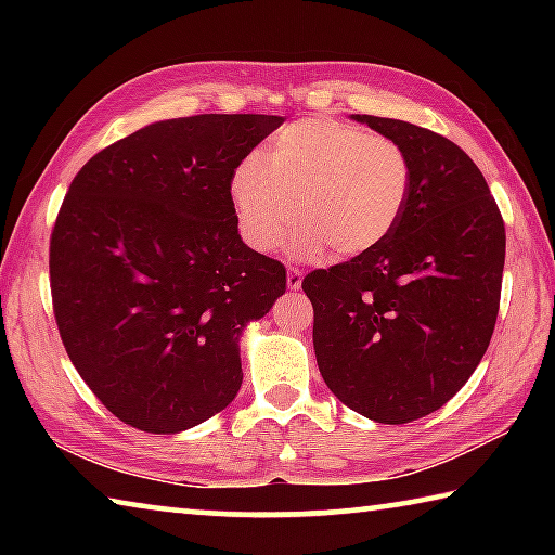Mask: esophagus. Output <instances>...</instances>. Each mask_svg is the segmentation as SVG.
I'll use <instances>...</instances> for the list:
<instances>
[{
  "label": "esophagus",
  "mask_w": 555,
  "mask_h": 555,
  "mask_svg": "<svg viewBox=\"0 0 555 555\" xmlns=\"http://www.w3.org/2000/svg\"><path fill=\"white\" fill-rule=\"evenodd\" d=\"M286 284H288V288H291V291H298V288H300V284H304V274H300L298 269H288V274H286Z\"/></svg>",
  "instance_id": "esophagus-1"
}]
</instances>
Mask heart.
<instances>
[{
	"label": "heart",
	"instance_id": "obj_1",
	"mask_svg": "<svg viewBox=\"0 0 555 555\" xmlns=\"http://www.w3.org/2000/svg\"><path fill=\"white\" fill-rule=\"evenodd\" d=\"M411 164L403 149L337 119H300L247 156L230 178L242 240L269 255L296 220V249L360 257L389 240L406 208Z\"/></svg>",
	"mask_w": 555,
	"mask_h": 555
}]
</instances>
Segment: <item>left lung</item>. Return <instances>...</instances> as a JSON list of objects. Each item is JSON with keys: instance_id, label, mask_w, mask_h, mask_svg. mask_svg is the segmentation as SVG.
<instances>
[{"instance_id": "obj_1", "label": "left lung", "mask_w": 555, "mask_h": 555, "mask_svg": "<svg viewBox=\"0 0 555 555\" xmlns=\"http://www.w3.org/2000/svg\"><path fill=\"white\" fill-rule=\"evenodd\" d=\"M409 156L397 230L367 255L315 269L318 370L337 399L377 424H411L463 389L492 340L504 222L480 168L436 131L352 115Z\"/></svg>"}]
</instances>
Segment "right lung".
<instances>
[{
  "mask_svg": "<svg viewBox=\"0 0 555 555\" xmlns=\"http://www.w3.org/2000/svg\"><path fill=\"white\" fill-rule=\"evenodd\" d=\"M276 115L162 119L73 178L51 234V294L73 367L119 421L181 434L242 387L240 337L286 291L242 242L230 178Z\"/></svg>",
  "mask_w": 555,
  "mask_h": 555,
  "instance_id": "1",
  "label": "right lung"
}]
</instances>
